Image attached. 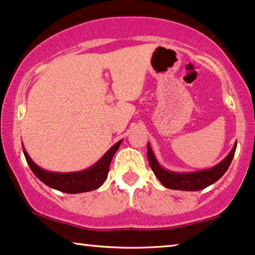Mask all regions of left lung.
Instances as JSON below:
<instances>
[{
  "label": "left lung",
  "mask_w": 255,
  "mask_h": 255,
  "mask_svg": "<svg viewBox=\"0 0 255 255\" xmlns=\"http://www.w3.org/2000/svg\"><path fill=\"white\" fill-rule=\"evenodd\" d=\"M237 142L235 143L233 150L218 165L208 169L197 170V172H173L168 170L159 164L157 158L152 151L150 144L147 143V159L150 167L153 170L154 175L160 181L164 187L174 190H183V191H198L207 188L208 185L215 183L223 176L233 161L236 151Z\"/></svg>",
  "instance_id": "obj_1"
}]
</instances>
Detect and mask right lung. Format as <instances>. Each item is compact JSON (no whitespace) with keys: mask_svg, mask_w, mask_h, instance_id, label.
<instances>
[{"mask_svg":"<svg viewBox=\"0 0 255 255\" xmlns=\"http://www.w3.org/2000/svg\"><path fill=\"white\" fill-rule=\"evenodd\" d=\"M121 142L123 140H119L115 145L110 147L103 157L96 164L89 167V168L81 170V172L72 173H57L45 170L37 166L32 160V158L29 157L25 147H22V151H24L26 161H27L32 172L44 184L62 192L81 193L91 191V190H96L104 183L106 177H108L110 164H111L113 155H115L117 150L119 149Z\"/></svg>","mask_w":255,"mask_h":255,"instance_id":"1","label":"right lung"}]
</instances>
